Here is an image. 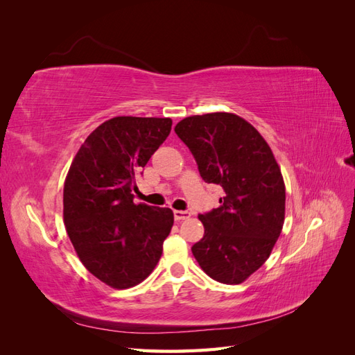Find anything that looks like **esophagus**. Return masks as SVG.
Instances as JSON below:
<instances>
[{
  "label": "esophagus",
  "instance_id": "obj_1",
  "mask_svg": "<svg viewBox=\"0 0 355 355\" xmlns=\"http://www.w3.org/2000/svg\"><path fill=\"white\" fill-rule=\"evenodd\" d=\"M173 216H175L176 222H180V220L188 219L191 214H189V211H185V210H175L173 211Z\"/></svg>",
  "mask_w": 355,
  "mask_h": 355
}]
</instances>
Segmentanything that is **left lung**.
<instances>
[{"label":"left lung","instance_id":"8db88e82","mask_svg":"<svg viewBox=\"0 0 355 355\" xmlns=\"http://www.w3.org/2000/svg\"><path fill=\"white\" fill-rule=\"evenodd\" d=\"M175 132L200 176L220 185V206L200 214L202 239L192 254L213 280L240 284L265 263L284 223L286 188L271 148L241 116L213 112L184 118Z\"/></svg>","mask_w":355,"mask_h":355}]
</instances>
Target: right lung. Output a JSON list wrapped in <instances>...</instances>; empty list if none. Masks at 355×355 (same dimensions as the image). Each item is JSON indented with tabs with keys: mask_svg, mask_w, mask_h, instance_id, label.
<instances>
[{
	"mask_svg": "<svg viewBox=\"0 0 355 355\" xmlns=\"http://www.w3.org/2000/svg\"><path fill=\"white\" fill-rule=\"evenodd\" d=\"M171 130L170 118L115 116L85 139L63 188V222L80 261L101 282L128 288L153 272L173 211L133 202L136 176Z\"/></svg>",
	"mask_w": 355,
	"mask_h": 355,
	"instance_id": "1",
	"label": "right lung"
}]
</instances>
